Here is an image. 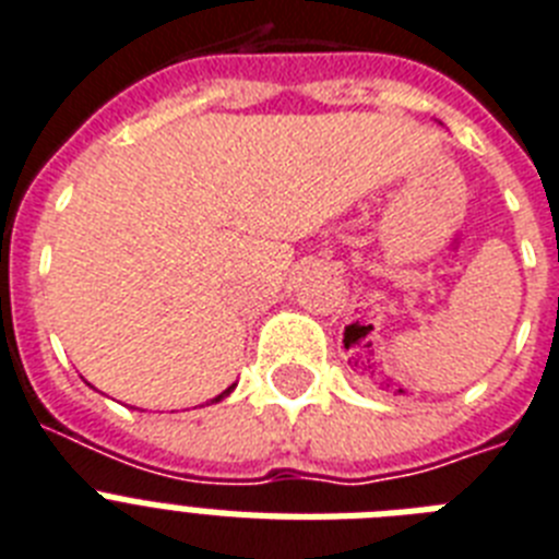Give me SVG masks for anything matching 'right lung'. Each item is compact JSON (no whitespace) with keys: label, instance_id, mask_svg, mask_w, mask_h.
I'll list each match as a JSON object with an SVG mask.
<instances>
[{"label":"right lung","instance_id":"add662e5","mask_svg":"<svg viewBox=\"0 0 559 559\" xmlns=\"http://www.w3.org/2000/svg\"><path fill=\"white\" fill-rule=\"evenodd\" d=\"M233 390H235V384H233V388H226L224 393H221V396H215V399H212V402H221V399H226V396H229V393H233Z\"/></svg>","mask_w":559,"mask_h":559}]
</instances>
